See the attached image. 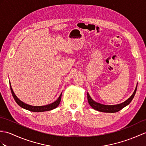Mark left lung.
<instances>
[{"label":"left lung","instance_id":"1","mask_svg":"<svg viewBox=\"0 0 146 146\" xmlns=\"http://www.w3.org/2000/svg\"><path fill=\"white\" fill-rule=\"evenodd\" d=\"M137 87V84L136 85V87H135L134 93L130 96V98H128V99L126 101H125L124 102L120 104H115V105H105V104L97 103L91 98L88 93H87L88 101L90 106L92 107L94 110H97L98 111L104 112V113H116V112H118L121 110L123 109V108L127 106V105L131 102V101L133 100V99L135 96V93H136Z\"/></svg>","mask_w":146,"mask_h":146}]
</instances>
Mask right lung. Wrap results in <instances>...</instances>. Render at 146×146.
<instances>
[{
  "label": "right lung",
  "mask_w": 146,
  "mask_h": 146,
  "mask_svg": "<svg viewBox=\"0 0 146 146\" xmlns=\"http://www.w3.org/2000/svg\"><path fill=\"white\" fill-rule=\"evenodd\" d=\"M10 87H11V92L12 94V96H13V98H14L15 102L17 103L20 107L23 108V109H25L27 110H29L30 111H32V112H44V111H50V110L55 109V108H57V106L59 105L60 101H61V98H62V93L60 94V95L58 97V99L55 101H54V102H53L52 103H50V104H47V105H45V106H31V105L27 104L25 103H23V101H22L21 100H20L19 99L17 96L15 95L14 92H13L12 88L11 86V82H10Z\"/></svg>",
  "instance_id": "obj_1"
}]
</instances>
